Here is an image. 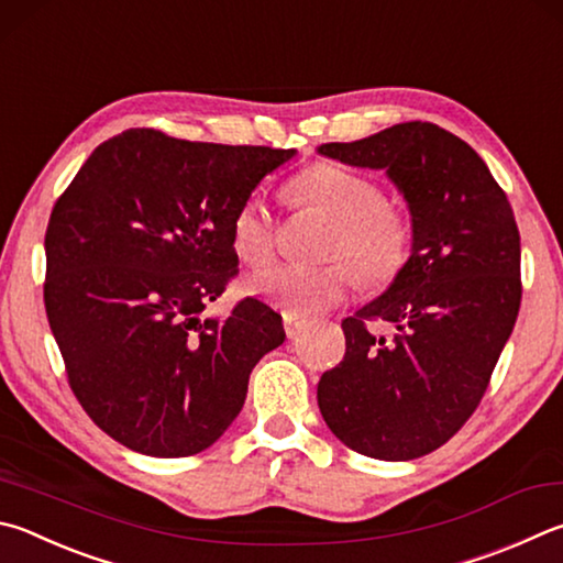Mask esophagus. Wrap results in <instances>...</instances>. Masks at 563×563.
I'll return each mask as SVG.
<instances>
[{
  "label": "esophagus",
  "instance_id": "34e87169",
  "mask_svg": "<svg viewBox=\"0 0 563 563\" xmlns=\"http://www.w3.org/2000/svg\"><path fill=\"white\" fill-rule=\"evenodd\" d=\"M283 322H285V332H288L290 340H298V336L310 327L308 320H300V317H292V314H285Z\"/></svg>",
  "mask_w": 563,
  "mask_h": 563
}]
</instances>
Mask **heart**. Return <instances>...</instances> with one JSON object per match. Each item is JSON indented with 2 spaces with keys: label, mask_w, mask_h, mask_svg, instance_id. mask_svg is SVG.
Wrapping results in <instances>:
<instances>
[{
  "label": "heart",
  "mask_w": 563,
  "mask_h": 563,
  "mask_svg": "<svg viewBox=\"0 0 563 563\" xmlns=\"http://www.w3.org/2000/svg\"><path fill=\"white\" fill-rule=\"evenodd\" d=\"M292 187L302 201L336 223L327 253L352 258L369 283H388L404 271L413 246L411 221L388 207L384 189L374 179L336 165H312L298 175ZM231 243L246 263L271 258L275 223L261 191H251L233 211ZM356 271L344 261L278 263L253 273L249 288L275 308L305 320L340 305L354 290Z\"/></svg>",
  "instance_id": "1"
}]
</instances>
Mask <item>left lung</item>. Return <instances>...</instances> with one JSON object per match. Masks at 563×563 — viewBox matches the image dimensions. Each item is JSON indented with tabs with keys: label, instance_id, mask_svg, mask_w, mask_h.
<instances>
[{
	"label": "left lung",
	"instance_id": "left-lung-1",
	"mask_svg": "<svg viewBox=\"0 0 563 563\" xmlns=\"http://www.w3.org/2000/svg\"><path fill=\"white\" fill-rule=\"evenodd\" d=\"M324 157L384 169L411 213L413 246L379 298L342 320L346 352L317 384L340 441L376 460L433 453L483 398L522 302L519 231L477 152L433 122H398ZM395 327L394 338L368 330Z\"/></svg>",
	"mask_w": 563,
	"mask_h": 563
}]
</instances>
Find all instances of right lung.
<instances>
[{
	"label": "right lung",
	"instance_id": "1",
	"mask_svg": "<svg viewBox=\"0 0 563 563\" xmlns=\"http://www.w3.org/2000/svg\"><path fill=\"white\" fill-rule=\"evenodd\" d=\"M295 150L213 145L135 128L93 150L46 229L44 302L68 384L130 451H207L241 413L283 317L246 298L207 317L239 255L231 217Z\"/></svg>",
	"mask_w": 563,
	"mask_h": 563
}]
</instances>
